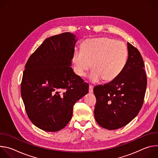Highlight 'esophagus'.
Masks as SVG:
<instances>
[{
  "label": "esophagus",
  "mask_w": 158,
  "mask_h": 158,
  "mask_svg": "<svg viewBox=\"0 0 158 158\" xmlns=\"http://www.w3.org/2000/svg\"><path fill=\"white\" fill-rule=\"evenodd\" d=\"M89 92L90 93H91L93 92V85H89Z\"/></svg>",
  "instance_id": "esophagus-1"
}]
</instances>
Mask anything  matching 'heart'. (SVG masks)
<instances>
[{
	"label": "heart",
	"instance_id": "1",
	"mask_svg": "<svg viewBox=\"0 0 158 158\" xmlns=\"http://www.w3.org/2000/svg\"><path fill=\"white\" fill-rule=\"evenodd\" d=\"M128 51L126 45L108 37L85 40L81 49H76L73 55L76 73L84 77L91 68L89 80L96 83L104 79L111 81L119 76L126 66Z\"/></svg>",
	"mask_w": 158,
	"mask_h": 158
}]
</instances>
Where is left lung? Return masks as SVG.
Instances as JSON below:
<instances>
[{"instance_id": "8db88e82", "label": "left lung", "mask_w": 158, "mask_h": 158, "mask_svg": "<svg viewBox=\"0 0 158 158\" xmlns=\"http://www.w3.org/2000/svg\"><path fill=\"white\" fill-rule=\"evenodd\" d=\"M128 58L118 77L94 87V117L102 127L113 130L130 123L140 111L145 96L147 77L142 56L127 42Z\"/></svg>"}]
</instances>
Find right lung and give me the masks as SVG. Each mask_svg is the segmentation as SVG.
Listing matches in <instances>:
<instances>
[{"label":"right lung","instance_id":"obj_1","mask_svg":"<svg viewBox=\"0 0 158 158\" xmlns=\"http://www.w3.org/2000/svg\"><path fill=\"white\" fill-rule=\"evenodd\" d=\"M76 41L70 32L50 37L26 64L21 96L29 119L44 131L63 129L72 118L76 102L88 93V84L70 66Z\"/></svg>","mask_w":158,"mask_h":158}]
</instances>
